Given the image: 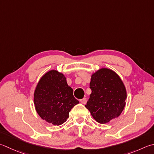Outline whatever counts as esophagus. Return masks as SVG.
<instances>
[{
	"instance_id": "34e87169",
	"label": "esophagus",
	"mask_w": 154,
	"mask_h": 154,
	"mask_svg": "<svg viewBox=\"0 0 154 154\" xmlns=\"http://www.w3.org/2000/svg\"><path fill=\"white\" fill-rule=\"evenodd\" d=\"M80 102L82 104H86V103H87V99L86 98H83V99H80Z\"/></svg>"
}]
</instances>
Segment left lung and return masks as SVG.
I'll list each match as a JSON object with an SVG mask.
<instances>
[{
    "label": "left lung",
    "instance_id": "8db88e82",
    "mask_svg": "<svg viewBox=\"0 0 154 154\" xmlns=\"http://www.w3.org/2000/svg\"><path fill=\"white\" fill-rule=\"evenodd\" d=\"M91 93L85 107L96 122L104 124L119 117L125 106L127 91L115 71L101 68L91 75Z\"/></svg>",
    "mask_w": 154,
    "mask_h": 154
}]
</instances>
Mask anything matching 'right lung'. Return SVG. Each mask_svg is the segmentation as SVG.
<instances>
[{"mask_svg":"<svg viewBox=\"0 0 154 154\" xmlns=\"http://www.w3.org/2000/svg\"><path fill=\"white\" fill-rule=\"evenodd\" d=\"M79 103L65 75L57 70L45 73L34 92L36 111L41 119L54 125H60L67 121L70 111Z\"/></svg>","mask_w":154,"mask_h":154,"instance_id":"obj_1","label":"right lung"}]
</instances>
